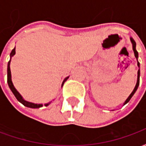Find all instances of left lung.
<instances>
[{
	"label": "left lung",
	"mask_w": 146,
	"mask_h": 146,
	"mask_svg": "<svg viewBox=\"0 0 146 146\" xmlns=\"http://www.w3.org/2000/svg\"><path fill=\"white\" fill-rule=\"evenodd\" d=\"M131 41L132 43V46H133V50H134V53H135V58H137V60H138V51H136V43H135V41L134 40V39L131 38ZM139 62H138V67H139ZM139 77H140V70H138V79H137V83H136V85H135V88H134V90H133V92H131V95H129V97L127 98V100L125 101V102H124V104L123 105H125L127 104V102H128L129 101H130V99L132 98V96L134 95V94L135 93V92L137 91V89H138V85H139Z\"/></svg>",
	"instance_id": "left-lung-1"
}]
</instances>
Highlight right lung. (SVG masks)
Returning a JSON list of instances; mask_svg holds the SVG:
<instances>
[{
  "instance_id": "obj_1",
  "label": "right lung",
  "mask_w": 146,
  "mask_h": 146,
  "mask_svg": "<svg viewBox=\"0 0 146 146\" xmlns=\"http://www.w3.org/2000/svg\"><path fill=\"white\" fill-rule=\"evenodd\" d=\"M15 54V48L11 51V54H10V61L8 62V86H9V88H10V89H11V91L12 92V93H13L15 96V98H17L18 101L19 102H21V103L23 105V106H27V107H29V108H33V109L42 107V106H43V105L42 104H35V103H33V102H27L26 101V100H24L23 98L22 97V95L18 92V91L15 89L14 85H13L12 81H11V70H10V62H11V57H12ZM68 78H69V76H67V77H66V78L64 79L63 82H62V86H63L64 83L66 81ZM49 104H50V102H48V103H47V104H45L44 106H48Z\"/></svg>"
}]
</instances>
